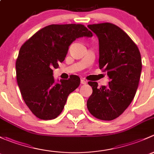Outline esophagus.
I'll use <instances>...</instances> for the list:
<instances>
[{
	"label": "esophagus",
	"instance_id": "1",
	"mask_svg": "<svg viewBox=\"0 0 154 154\" xmlns=\"http://www.w3.org/2000/svg\"><path fill=\"white\" fill-rule=\"evenodd\" d=\"M87 83H88V82H87L85 79H81V84H82V85H86Z\"/></svg>",
	"mask_w": 154,
	"mask_h": 154
}]
</instances>
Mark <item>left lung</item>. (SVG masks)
<instances>
[{
  "label": "left lung",
  "mask_w": 154,
  "mask_h": 154,
  "mask_svg": "<svg viewBox=\"0 0 154 154\" xmlns=\"http://www.w3.org/2000/svg\"><path fill=\"white\" fill-rule=\"evenodd\" d=\"M99 42V68L107 72V86L98 88L89 82L93 93L87 101L89 112L96 119L110 121L128 108L135 96L142 71L140 52L121 28L111 23L88 25Z\"/></svg>",
  "instance_id": "left-lung-1"
}]
</instances>
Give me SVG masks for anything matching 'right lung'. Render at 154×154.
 Wrapping results in <instances>:
<instances>
[{"mask_svg":"<svg viewBox=\"0 0 154 154\" xmlns=\"http://www.w3.org/2000/svg\"><path fill=\"white\" fill-rule=\"evenodd\" d=\"M93 33L82 24H51L35 33L21 46L16 60L17 82L23 101L40 119L50 120L61 114L70 93L80 85L72 75L55 83L53 69L58 67L69 46Z\"/></svg>","mask_w":154,"mask_h":154,"instance_id":"obj_1","label":"right lung"}]
</instances>
